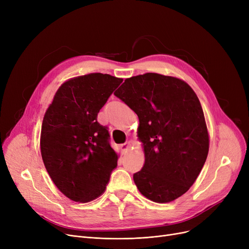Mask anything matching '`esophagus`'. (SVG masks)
Instances as JSON below:
<instances>
[{
	"mask_svg": "<svg viewBox=\"0 0 249 249\" xmlns=\"http://www.w3.org/2000/svg\"><path fill=\"white\" fill-rule=\"evenodd\" d=\"M129 147H130V143H129V142H125V143H123V144H121V149H122V151L128 150Z\"/></svg>",
	"mask_w": 249,
	"mask_h": 249,
	"instance_id": "1",
	"label": "esophagus"
}]
</instances>
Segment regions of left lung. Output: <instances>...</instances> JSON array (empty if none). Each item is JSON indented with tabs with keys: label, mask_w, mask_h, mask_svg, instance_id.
<instances>
[{
	"label": "left lung",
	"mask_w": 249,
	"mask_h": 249,
	"mask_svg": "<svg viewBox=\"0 0 249 249\" xmlns=\"http://www.w3.org/2000/svg\"><path fill=\"white\" fill-rule=\"evenodd\" d=\"M114 95L139 119L145 162L133 175L137 189L155 203L178 199L197 179L209 152L197 95L179 78L154 72L126 78Z\"/></svg>",
	"instance_id": "left-lung-1"
}]
</instances>
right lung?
<instances>
[{"label":"right lung","instance_id":"right-lung-1","mask_svg":"<svg viewBox=\"0 0 249 249\" xmlns=\"http://www.w3.org/2000/svg\"><path fill=\"white\" fill-rule=\"evenodd\" d=\"M123 82L100 72L63 83L45 112L41 156L57 189L74 202L88 203L105 192L118 155L98 113Z\"/></svg>","mask_w":249,"mask_h":249}]
</instances>
